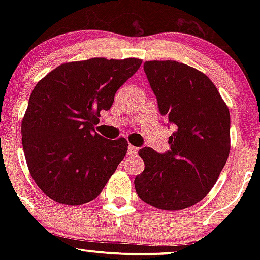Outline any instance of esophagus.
<instances>
[{
    "label": "esophagus",
    "mask_w": 260,
    "mask_h": 260,
    "mask_svg": "<svg viewBox=\"0 0 260 260\" xmlns=\"http://www.w3.org/2000/svg\"><path fill=\"white\" fill-rule=\"evenodd\" d=\"M138 150L139 149L134 147V145H128V155H131V156H136V155L138 154Z\"/></svg>",
    "instance_id": "1"
}]
</instances>
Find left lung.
<instances>
[{"mask_svg": "<svg viewBox=\"0 0 260 260\" xmlns=\"http://www.w3.org/2000/svg\"><path fill=\"white\" fill-rule=\"evenodd\" d=\"M144 72L160 113L174 123L170 150H139L144 171L134 178L142 201L182 210L202 201L216 183L230 154V111L214 83L177 61H147Z\"/></svg>", "mask_w": 260, "mask_h": 260, "instance_id": "8db88e82", "label": "left lung"}]
</instances>
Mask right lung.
<instances>
[{
  "mask_svg": "<svg viewBox=\"0 0 260 260\" xmlns=\"http://www.w3.org/2000/svg\"><path fill=\"white\" fill-rule=\"evenodd\" d=\"M140 64L139 58L67 62L35 85L22 121L23 150L32 180L52 201H92L126 156L127 139L104 138L94 126Z\"/></svg>",
  "mask_w": 260,
  "mask_h": 260,
  "instance_id": "1",
  "label": "right lung"
}]
</instances>
